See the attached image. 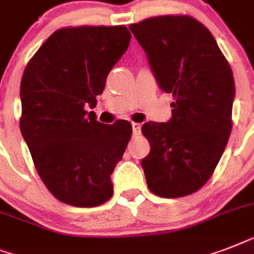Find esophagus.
I'll return each instance as SVG.
<instances>
[{
	"label": "esophagus",
	"mask_w": 254,
	"mask_h": 254,
	"mask_svg": "<svg viewBox=\"0 0 254 254\" xmlns=\"http://www.w3.org/2000/svg\"><path fill=\"white\" fill-rule=\"evenodd\" d=\"M131 129H133V134L137 135L141 131V124L131 123Z\"/></svg>",
	"instance_id": "1"
}]
</instances>
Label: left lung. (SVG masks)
I'll return each mask as SVG.
<instances>
[{
    "label": "left lung",
    "instance_id": "obj_1",
    "mask_svg": "<svg viewBox=\"0 0 254 254\" xmlns=\"http://www.w3.org/2000/svg\"><path fill=\"white\" fill-rule=\"evenodd\" d=\"M158 87L173 93L171 119L142 125L150 153L141 161L147 187L181 197L207 183L232 130L235 80L215 38L189 15L147 18L129 26Z\"/></svg>",
    "mask_w": 254,
    "mask_h": 254
}]
</instances>
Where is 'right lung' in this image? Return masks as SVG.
Masks as SVG:
<instances>
[{
    "mask_svg": "<svg viewBox=\"0 0 254 254\" xmlns=\"http://www.w3.org/2000/svg\"><path fill=\"white\" fill-rule=\"evenodd\" d=\"M125 26L65 27L51 34L21 80V133L39 177L58 200L96 207L113 195L111 175L131 125L96 120V96L130 42Z\"/></svg>",
    "mask_w": 254,
    "mask_h": 254,
    "instance_id": "1",
    "label": "right lung"
}]
</instances>
